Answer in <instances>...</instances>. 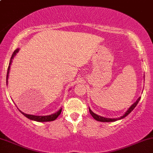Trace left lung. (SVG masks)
Here are the masks:
<instances>
[{
  "instance_id": "8db88e82",
  "label": "left lung",
  "mask_w": 153,
  "mask_h": 153,
  "mask_svg": "<svg viewBox=\"0 0 153 153\" xmlns=\"http://www.w3.org/2000/svg\"><path fill=\"white\" fill-rule=\"evenodd\" d=\"M140 98H141V97H139L138 100H137V101L134 102V103L131 105V106L129 107L128 110H127L126 112V113L124 114L123 116L119 117V118H107V117H104L100 116V115H97V114H95L94 112H92L90 108H89V112H90L91 115H92V117H93L96 120H98V121H100V122H112V121H116V120H120V119H122V118H123V117H125L126 116H127V115H128V114L130 113V112H131L134 108H135V107L137 106V104H138V102H139V100H140Z\"/></svg>"
}]
</instances>
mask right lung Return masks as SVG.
Wrapping results in <instances>:
<instances>
[{"label": "right lung", "instance_id": "add662e5", "mask_svg": "<svg viewBox=\"0 0 153 153\" xmlns=\"http://www.w3.org/2000/svg\"><path fill=\"white\" fill-rule=\"evenodd\" d=\"M19 51V49H16L13 53L12 56L11 57V61H10L9 65H8V70H7V75H6V83H8V73H9V70H10V65H11V61H12V59L14 58V56L16 55V53ZM23 115H25V117H27V118L30 119V120H36V121H39V122H47V121H52V120H54L57 118V117L60 115L62 112V108L60 109L59 111H57L56 113L52 114V115H46V116H36V115H27V114H25L24 112L20 111Z\"/></svg>", "mask_w": 153, "mask_h": 153}]
</instances>
